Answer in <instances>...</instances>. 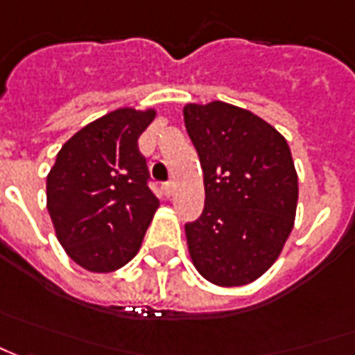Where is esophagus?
Instances as JSON below:
<instances>
[{
  "instance_id": "34e87169",
  "label": "esophagus",
  "mask_w": 355,
  "mask_h": 355,
  "mask_svg": "<svg viewBox=\"0 0 355 355\" xmlns=\"http://www.w3.org/2000/svg\"><path fill=\"white\" fill-rule=\"evenodd\" d=\"M173 189H175V185H173V182L164 183V191H166V195H168V197H170V195L173 193Z\"/></svg>"
}]
</instances>
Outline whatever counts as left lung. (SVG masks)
Returning a JSON list of instances; mask_svg holds the SVG:
<instances>
[{
	"label": "left lung",
	"mask_w": 355,
	"mask_h": 355,
	"mask_svg": "<svg viewBox=\"0 0 355 355\" xmlns=\"http://www.w3.org/2000/svg\"><path fill=\"white\" fill-rule=\"evenodd\" d=\"M205 183L201 216L185 225L195 270L220 287L258 279L282 254L299 183L287 140L246 109L211 101L183 107Z\"/></svg>",
	"instance_id": "8db88e82"
}]
</instances>
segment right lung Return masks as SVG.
<instances>
[{
  "instance_id": "add662e5",
  "label": "right lung",
  "mask_w": 355,
  "mask_h": 355,
  "mask_svg": "<svg viewBox=\"0 0 355 355\" xmlns=\"http://www.w3.org/2000/svg\"><path fill=\"white\" fill-rule=\"evenodd\" d=\"M154 116V109L111 111L78 130L50 168L46 209L56 236L87 272H115L132 260L160 205L139 150Z\"/></svg>"
}]
</instances>
